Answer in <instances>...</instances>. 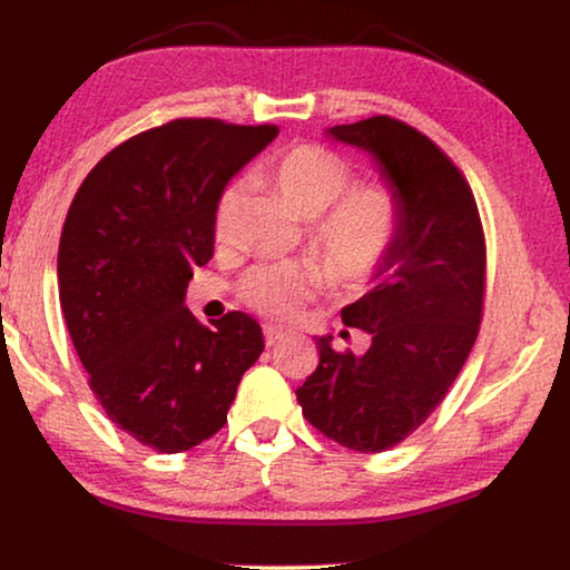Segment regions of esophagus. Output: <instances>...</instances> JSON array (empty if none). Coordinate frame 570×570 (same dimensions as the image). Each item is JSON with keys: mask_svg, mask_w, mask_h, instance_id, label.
<instances>
[{"mask_svg": "<svg viewBox=\"0 0 570 570\" xmlns=\"http://www.w3.org/2000/svg\"><path fill=\"white\" fill-rule=\"evenodd\" d=\"M279 340H283V334H279L275 326H264V342H267V347H275Z\"/></svg>", "mask_w": 570, "mask_h": 570, "instance_id": "34e87169", "label": "esophagus"}]
</instances>
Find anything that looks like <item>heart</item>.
<instances>
[{
    "mask_svg": "<svg viewBox=\"0 0 570 570\" xmlns=\"http://www.w3.org/2000/svg\"><path fill=\"white\" fill-rule=\"evenodd\" d=\"M272 181L295 213L308 217V248L334 291L368 285L392 259L404 228L402 199L386 184H357L355 170L322 145H293L269 168ZM244 184L230 181L215 205V233H230ZM316 267L298 262L259 264L238 283L256 314L285 322L318 291Z\"/></svg>",
    "mask_w": 570,
    "mask_h": 570,
    "instance_id": "1",
    "label": "heart"
}]
</instances>
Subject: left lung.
<instances>
[{
  "instance_id": "left-lung-1",
  "label": "left lung",
  "mask_w": 570,
  "mask_h": 570,
  "mask_svg": "<svg viewBox=\"0 0 570 570\" xmlns=\"http://www.w3.org/2000/svg\"><path fill=\"white\" fill-rule=\"evenodd\" d=\"M330 135L376 158L404 228L376 285L342 308L371 347L337 353L332 337L316 340L318 365L295 396L326 439L376 454L425 423L470 357L485 306V233L464 174L423 131L371 116Z\"/></svg>"
}]
</instances>
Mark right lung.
Listing matches in <instances>:
<instances>
[{
    "label": "right lung",
    "mask_w": 570,
    "mask_h": 570,
    "mask_svg": "<svg viewBox=\"0 0 570 570\" xmlns=\"http://www.w3.org/2000/svg\"><path fill=\"white\" fill-rule=\"evenodd\" d=\"M277 131L220 119L139 131L69 205L57 259L69 337L108 420L142 446L178 454L213 439L262 355L252 316L207 326L184 295L213 259L217 197Z\"/></svg>",
    "instance_id": "1"
}]
</instances>
